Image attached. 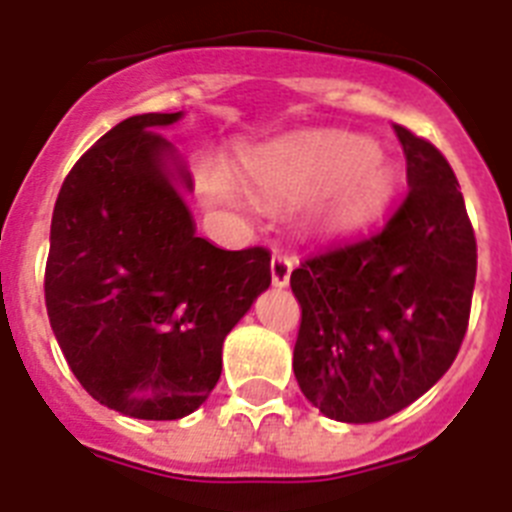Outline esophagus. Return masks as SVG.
Masks as SVG:
<instances>
[{
    "mask_svg": "<svg viewBox=\"0 0 512 512\" xmlns=\"http://www.w3.org/2000/svg\"><path fill=\"white\" fill-rule=\"evenodd\" d=\"M291 270H294V257L276 252L273 260H270V278H273V286H278V289L289 286Z\"/></svg>",
    "mask_w": 512,
    "mask_h": 512,
    "instance_id": "esophagus-1",
    "label": "esophagus"
}]
</instances>
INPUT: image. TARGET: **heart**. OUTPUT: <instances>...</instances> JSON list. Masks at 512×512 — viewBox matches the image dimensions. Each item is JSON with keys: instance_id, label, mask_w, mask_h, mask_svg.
I'll return each instance as SVG.
<instances>
[{"instance_id": "heart-1", "label": "heart", "mask_w": 512, "mask_h": 512, "mask_svg": "<svg viewBox=\"0 0 512 512\" xmlns=\"http://www.w3.org/2000/svg\"><path fill=\"white\" fill-rule=\"evenodd\" d=\"M239 182L268 208L312 200V218L338 229L375 216L393 195L395 174L367 137L346 132H299L244 148L236 161ZM203 190L223 205H244L226 171L205 169Z\"/></svg>"}]
</instances>
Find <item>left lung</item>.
<instances>
[{
    "instance_id": "8db88e82",
    "label": "left lung",
    "mask_w": 512,
    "mask_h": 512,
    "mask_svg": "<svg viewBox=\"0 0 512 512\" xmlns=\"http://www.w3.org/2000/svg\"><path fill=\"white\" fill-rule=\"evenodd\" d=\"M409 195L380 231L336 244L291 273L302 307L294 375L336 422L388 419L458 356L471 315L476 236L450 163L395 124Z\"/></svg>"
}]
</instances>
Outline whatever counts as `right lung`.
Segmentation results:
<instances>
[{
    "label": "right lung",
    "mask_w": 512,
    "mask_h": 512,
    "mask_svg": "<svg viewBox=\"0 0 512 512\" xmlns=\"http://www.w3.org/2000/svg\"><path fill=\"white\" fill-rule=\"evenodd\" d=\"M137 114L85 150L64 179L46 260L59 349L98 403L135 419H182L221 377L223 338L270 286V252L195 234L192 176Z\"/></svg>",
    "instance_id": "add662e5"
}]
</instances>
